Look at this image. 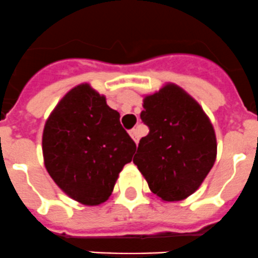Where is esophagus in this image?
Here are the masks:
<instances>
[{"label": "esophagus", "instance_id": "34e87169", "mask_svg": "<svg viewBox=\"0 0 258 258\" xmlns=\"http://www.w3.org/2000/svg\"><path fill=\"white\" fill-rule=\"evenodd\" d=\"M130 136H131L132 139H134V141L136 144L139 143V139H140V134H139L138 132V130H131V131H130Z\"/></svg>", "mask_w": 258, "mask_h": 258}]
</instances>
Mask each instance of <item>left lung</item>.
<instances>
[{
  "mask_svg": "<svg viewBox=\"0 0 258 258\" xmlns=\"http://www.w3.org/2000/svg\"><path fill=\"white\" fill-rule=\"evenodd\" d=\"M140 118L149 127L134 163L150 190L166 202L196 191L216 161L217 144L211 120L189 94L168 83L144 99Z\"/></svg>",
  "mask_w": 258,
  "mask_h": 258,
  "instance_id": "8db88e82",
  "label": "left lung"
}]
</instances>
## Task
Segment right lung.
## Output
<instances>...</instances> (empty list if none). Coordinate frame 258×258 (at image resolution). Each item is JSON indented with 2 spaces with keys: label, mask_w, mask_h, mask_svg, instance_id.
<instances>
[{
  "label": "right lung",
  "mask_w": 258,
  "mask_h": 258,
  "mask_svg": "<svg viewBox=\"0 0 258 258\" xmlns=\"http://www.w3.org/2000/svg\"><path fill=\"white\" fill-rule=\"evenodd\" d=\"M135 150L119 113L87 83L62 97L43 128L48 175L67 196L86 206H97L110 197Z\"/></svg>",
  "instance_id": "obj_1"
}]
</instances>
